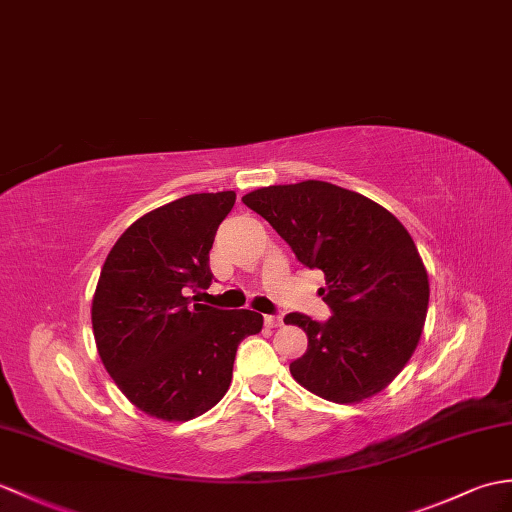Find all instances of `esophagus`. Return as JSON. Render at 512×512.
I'll list each match as a JSON object with an SVG mask.
<instances>
[{
	"label": "esophagus",
	"mask_w": 512,
	"mask_h": 512,
	"mask_svg": "<svg viewBox=\"0 0 512 512\" xmlns=\"http://www.w3.org/2000/svg\"><path fill=\"white\" fill-rule=\"evenodd\" d=\"M264 323H266V327H270V329H277V327L283 325V318L270 314V316H264Z\"/></svg>",
	"instance_id": "esophagus-1"
}]
</instances>
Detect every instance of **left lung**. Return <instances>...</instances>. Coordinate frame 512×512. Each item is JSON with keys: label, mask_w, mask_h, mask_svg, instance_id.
<instances>
[{"label": "left lung", "mask_w": 512, "mask_h": 512, "mask_svg": "<svg viewBox=\"0 0 512 512\" xmlns=\"http://www.w3.org/2000/svg\"><path fill=\"white\" fill-rule=\"evenodd\" d=\"M242 202L303 266L325 272V323L305 314L283 318L307 334L292 377L334 403L384 390L417 349L430 303V281L406 227L377 202L323 181L261 187Z\"/></svg>", "instance_id": "obj_1"}]
</instances>
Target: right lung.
Returning <instances> with one entry per match:
<instances>
[{
    "mask_svg": "<svg viewBox=\"0 0 512 512\" xmlns=\"http://www.w3.org/2000/svg\"><path fill=\"white\" fill-rule=\"evenodd\" d=\"M235 192L189 194L122 233L95 288L91 323L102 364L130 403L163 421L211 410L231 386L237 344L264 318L194 303L211 285L209 251Z\"/></svg>",
    "mask_w": 512,
    "mask_h": 512,
    "instance_id": "1",
    "label": "right lung"
}]
</instances>
